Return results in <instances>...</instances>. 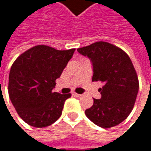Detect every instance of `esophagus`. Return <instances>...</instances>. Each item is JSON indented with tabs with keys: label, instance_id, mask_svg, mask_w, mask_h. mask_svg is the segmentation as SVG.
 Here are the masks:
<instances>
[{
	"label": "esophagus",
	"instance_id": "34e87169",
	"mask_svg": "<svg viewBox=\"0 0 151 151\" xmlns=\"http://www.w3.org/2000/svg\"><path fill=\"white\" fill-rule=\"evenodd\" d=\"M73 94L75 97H80V96H81V94H78V93H73Z\"/></svg>",
	"mask_w": 151,
	"mask_h": 151
}]
</instances>
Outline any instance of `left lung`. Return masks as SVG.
Masks as SVG:
<instances>
[{"instance_id": "8db88e82", "label": "left lung", "mask_w": 151, "mask_h": 151, "mask_svg": "<svg viewBox=\"0 0 151 151\" xmlns=\"http://www.w3.org/2000/svg\"><path fill=\"white\" fill-rule=\"evenodd\" d=\"M78 51L92 60V80L104 83L99 89L101 98L93 99V105L86 110V115L104 129L120 124L131 113L139 90L131 59L121 48L102 41L78 48Z\"/></svg>"}]
</instances>
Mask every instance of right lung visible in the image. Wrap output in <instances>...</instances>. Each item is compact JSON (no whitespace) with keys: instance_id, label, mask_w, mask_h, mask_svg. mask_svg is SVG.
Returning a JSON list of instances; mask_svg holds the SVG:
<instances>
[{"instance_id":"obj_1","label":"right lung","mask_w":151,"mask_h":151,"mask_svg":"<svg viewBox=\"0 0 151 151\" xmlns=\"http://www.w3.org/2000/svg\"><path fill=\"white\" fill-rule=\"evenodd\" d=\"M74 51L75 49L59 50L40 45L24 51L13 63L9 95L18 115L29 125L45 128L62 114L65 101L72 94H61L52 89Z\"/></svg>"}]
</instances>
